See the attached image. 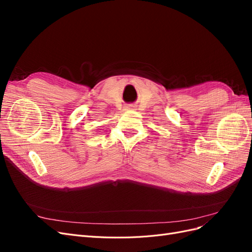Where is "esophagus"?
I'll return each instance as SVG.
<instances>
[{
	"label": "esophagus",
	"instance_id": "34e87169",
	"mask_svg": "<svg viewBox=\"0 0 252 252\" xmlns=\"http://www.w3.org/2000/svg\"><path fill=\"white\" fill-rule=\"evenodd\" d=\"M129 109H131V108H129Z\"/></svg>",
	"mask_w": 252,
	"mask_h": 252
}]
</instances>
